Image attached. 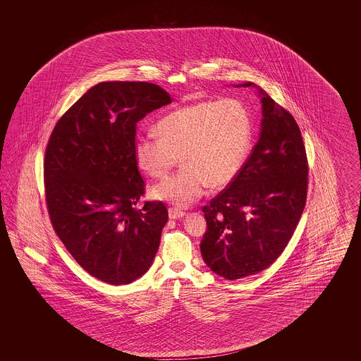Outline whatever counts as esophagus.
Here are the masks:
<instances>
[{
  "mask_svg": "<svg viewBox=\"0 0 361 361\" xmlns=\"http://www.w3.org/2000/svg\"><path fill=\"white\" fill-rule=\"evenodd\" d=\"M185 212L178 209V208H169V218L171 219H180V218H184Z\"/></svg>",
  "mask_w": 361,
  "mask_h": 361,
  "instance_id": "34e87169",
  "label": "esophagus"
}]
</instances>
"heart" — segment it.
I'll list each match as a JSON object with an SVG mask.
<instances>
[{
	"mask_svg": "<svg viewBox=\"0 0 361 361\" xmlns=\"http://www.w3.org/2000/svg\"><path fill=\"white\" fill-rule=\"evenodd\" d=\"M157 135H137V168L164 178L180 162L183 168L152 190L157 200L177 207L197 202L207 188H224L240 174L252 143V121L235 99L192 104L165 115Z\"/></svg>",
	"mask_w": 361,
	"mask_h": 361,
	"instance_id": "1",
	"label": "heart"
}]
</instances>
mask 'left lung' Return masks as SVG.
<instances>
[{
    "label": "left lung",
    "mask_w": 361,
    "mask_h": 361,
    "mask_svg": "<svg viewBox=\"0 0 361 361\" xmlns=\"http://www.w3.org/2000/svg\"><path fill=\"white\" fill-rule=\"evenodd\" d=\"M257 87L262 121L257 143L240 174L203 207L207 231L200 252L227 280L255 275L283 253L307 197L309 164L291 114Z\"/></svg>",
    "instance_id": "obj_1"
}]
</instances>
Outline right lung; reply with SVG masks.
Segmentation results:
<instances>
[{
    "label": "right lung",
    "instance_id": "1",
    "mask_svg": "<svg viewBox=\"0 0 361 361\" xmlns=\"http://www.w3.org/2000/svg\"><path fill=\"white\" fill-rule=\"evenodd\" d=\"M172 97L150 82L90 87L55 124L44 155L52 227L87 274L130 284L150 268L168 222L162 202H137L145 181L134 155L137 123Z\"/></svg>",
    "mask_w": 361,
    "mask_h": 361
}]
</instances>
